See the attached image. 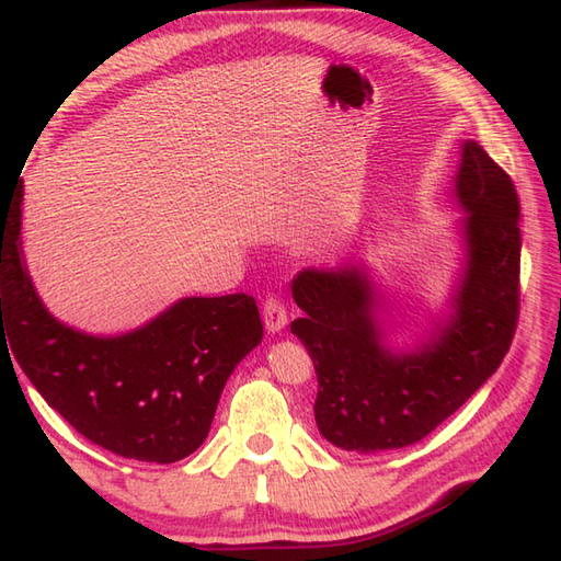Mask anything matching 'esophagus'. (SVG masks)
<instances>
[{
	"label": "esophagus",
	"mask_w": 561,
	"mask_h": 561,
	"mask_svg": "<svg viewBox=\"0 0 561 561\" xmlns=\"http://www.w3.org/2000/svg\"><path fill=\"white\" fill-rule=\"evenodd\" d=\"M263 322H265V329L272 334L282 332V329L286 327V322H289V318H286V308L279 298H267L263 304Z\"/></svg>",
	"instance_id": "34e87169"
}]
</instances>
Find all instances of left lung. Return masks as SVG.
<instances>
[{
    "instance_id": "1",
    "label": "left lung",
    "mask_w": 561,
    "mask_h": 561,
    "mask_svg": "<svg viewBox=\"0 0 561 561\" xmlns=\"http://www.w3.org/2000/svg\"><path fill=\"white\" fill-rule=\"evenodd\" d=\"M455 198L465 270L453 314L410 353L383 346L379 294L365 267L304 270L291 294L304 318L291 332L318 371L314 422L341 450L381 453L428 436L500 367L519 320V196L477 141L462 144Z\"/></svg>"
}]
</instances>
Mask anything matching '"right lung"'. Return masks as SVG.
<instances>
[{
  "label": "right lung",
  "mask_w": 561,
  "mask_h": 561,
  "mask_svg": "<svg viewBox=\"0 0 561 561\" xmlns=\"http://www.w3.org/2000/svg\"><path fill=\"white\" fill-rule=\"evenodd\" d=\"M21 201L23 186L0 204V348L88 440L141 462L192 455L229 375L263 339L253 296L182 298L121 336L78 332L51 318L27 275Z\"/></svg>",
  "instance_id": "1"
}]
</instances>
